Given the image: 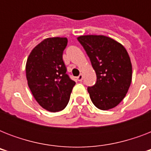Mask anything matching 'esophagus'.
Listing matches in <instances>:
<instances>
[{"label":"esophagus","instance_id":"obj_1","mask_svg":"<svg viewBox=\"0 0 151 151\" xmlns=\"http://www.w3.org/2000/svg\"><path fill=\"white\" fill-rule=\"evenodd\" d=\"M78 81H82V80H83V75H82V74H80V75L78 76Z\"/></svg>","mask_w":151,"mask_h":151}]
</instances>
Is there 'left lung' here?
<instances>
[{"instance_id":"8db88e82","label":"left lung","mask_w":151,"mask_h":151,"mask_svg":"<svg viewBox=\"0 0 151 151\" xmlns=\"http://www.w3.org/2000/svg\"><path fill=\"white\" fill-rule=\"evenodd\" d=\"M78 41L89 57L96 73V82L88 87L97 108L106 110L117 106L128 92L132 81V63L124 46L103 35H85Z\"/></svg>"}]
</instances>
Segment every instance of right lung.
<instances>
[{
	"instance_id": "obj_1",
	"label": "right lung",
	"mask_w": 151,
	"mask_h": 151,
	"mask_svg": "<svg viewBox=\"0 0 151 151\" xmlns=\"http://www.w3.org/2000/svg\"><path fill=\"white\" fill-rule=\"evenodd\" d=\"M66 37L45 39L30 52L26 65L28 86L41 106L50 112L68 104L75 81L66 73L63 60Z\"/></svg>"
}]
</instances>
